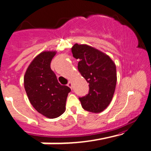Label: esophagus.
Masks as SVG:
<instances>
[{
	"instance_id": "obj_1",
	"label": "esophagus",
	"mask_w": 151,
	"mask_h": 151,
	"mask_svg": "<svg viewBox=\"0 0 151 151\" xmlns=\"http://www.w3.org/2000/svg\"><path fill=\"white\" fill-rule=\"evenodd\" d=\"M67 86H68L69 87V88H72V83L71 82V81H69L68 83V84H67Z\"/></svg>"
}]
</instances>
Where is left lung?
<instances>
[{
    "label": "left lung",
    "instance_id": "obj_1",
    "mask_svg": "<svg viewBox=\"0 0 151 151\" xmlns=\"http://www.w3.org/2000/svg\"><path fill=\"white\" fill-rule=\"evenodd\" d=\"M79 60L78 70L89 85L86 95L79 98L82 107L98 113L110 104L117 82L116 67L109 56L86 45L75 44L71 48Z\"/></svg>",
    "mask_w": 151,
    "mask_h": 151
}]
</instances>
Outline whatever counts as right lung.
I'll return each mask as SVG.
<instances>
[{
  "mask_svg": "<svg viewBox=\"0 0 151 151\" xmlns=\"http://www.w3.org/2000/svg\"><path fill=\"white\" fill-rule=\"evenodd\" d=\"M55 51L39 53L25 73L24 83L29 101L37 112L48 118L60 116L65 110L68 94L71 88L59 83L50 68Z\"/></svg>",
  "mask_w": 151,
  "mask_h": 151,
  "instance_id": "obj_1",
  "label": "right lung"
}]
</instances>
